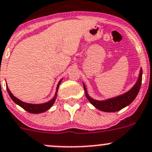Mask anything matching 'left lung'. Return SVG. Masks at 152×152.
<instances>
[{"label": "left lung", "instance_id": "left-lung-1", "mask_svg": "<svg viewBox=\"0 0 152 152\" xmlns=\"http://www.w3.org/2000/svg\"><path fill=\"white\" fill-rule=\"evenodd\" d=\"M141 81L142 68H140L138 80H137L133 87L130 90H128L127 92H124V94H122L120 95H118V96L114 97H111V98L106 99V100H97L91 97L89 95L88 92H87V87H86L85 84L84 83H83V85H84L85 95L87 100L97 109L102 111H105V112H116V111H119V110L124 108V107L129 105L135 100V98L136 97L140 90Z\"/></svg>", "mask_w": 152, "mask_h": 152}]
</instances>
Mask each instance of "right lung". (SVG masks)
Segmentation results:
<instances>
[{"label": "right lung", "instance_id": "1", "mask_svg": "<svg viewBox=\"0 0 152 152\" xmlns=\"http://www.w3.org/2000/svg\"><path fill=\"white\" fill-rule=\"evenodd\" d=\"M62 80H63V79L59 81L58 84H57L55 95V96H54L53 98H52V100H49V101L47 102V103H41V104H33V103H25V102L22 101V100H20V99H18L17 97H16L15 96H14V95L12 93V92L9 90L8 86H6V89H7L8 93H9V96H10L11 98L12 99L13 101H14L16 104L20 105V107H22V108H24L25 111H28V112L31 113V114H41V113L45 112L46 111L49 110V108H50L53 105L54 103H55V100H56V98H57V91H58L59 87H60V83H61Z\"/></svg>", "mask_w": 152, "mask_h": 152}]
</instances>
